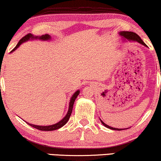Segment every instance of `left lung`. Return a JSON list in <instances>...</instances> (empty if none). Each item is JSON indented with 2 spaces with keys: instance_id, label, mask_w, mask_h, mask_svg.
<instances>
[{
  "instance_id": "1",
  "label": "left lung",
  "mask_w": 161,
  "mask_h": 161,
  "mask_svg": "<svg viewBox=\"0 0 161 161\" xmlns=\"http://www.w3.org/2000/svg\"><path fill=\"white\" fill-rule=\"evenodd\" d=\"M119 34L121 36H122L124 38L128 39L130 41H134V42H138V43L142 44V45H144V46H147L146 44H145L144 42L142 41V39L140 38V36H138L137 34H136V33L134 32H131V31H122L119 33ZM101 122H102V124L104 125L105 127H108V128L109 129H112V130H125V129H118V128H114V127H112L111 126H108V125H107L106 124H105L104 122H103L102 120L100 119Z\"/></svg>"
}]
</instances>
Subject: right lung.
Here are the masks:
<instances>
[{"label":"right lung","mask_w":161,"mask_h":161,"mask_svg":"<svg viewBox=\"0 0 161 161\" xmlns=\"http://www.w3.org/2000/svg\"><path fill=\"white\" fill-rule=\"evenodd\" d=\"M37 39L39 38V39H42V40H47V39H50V36H49L48 34H45V35H42V36H36L34 37L33 36L32 34H28L27 35H25V36H23V38H22L19 41V42L17 43V45H16V47H15L14 49H13L12 51H14L17 49V47H19V45H21L23 42H25L28 41V39ZM80 93V92L77 91L73 95H72L71 100H70V102H69V110H68V112L67 114V115L65 116V117L63 119H61L60 122L56 123V124L55 125H49V126H39V125H32V124H29V123L27 122L28 125H29L30 126H31L33 127H34V128H36L37 130H42V131H51V130H57L58 128H60V127H63L64 125L66 123L68 122V120H69V119L70 117V116H71V114H72V108H73V105H74V103H75V99L77 98V97Z\"/></svg>","instance_id":"obj_1"}]
</instances>
